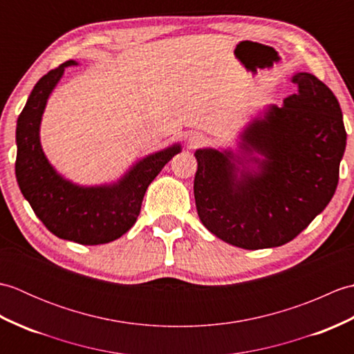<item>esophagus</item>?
I'll use <instances>...</instances> for the list:
<instances>
[{
	"instance_id": "obj_1",
	"label": "esophagus",
	"mask_w": 354,
	"mask_h": 354,
	"mask_svg": "<svg viewBox=\"0 0 354 354\" xmlns=\"http://www.w3.org/2000/svg\"><path fill=\"white\" fill-rule=\"evenodd\" d=\"M187 142H189L190 149H196V147L202 146L205 142V135L202 132H192L189 140H187Z\"/></svg>"
}]
</instances>
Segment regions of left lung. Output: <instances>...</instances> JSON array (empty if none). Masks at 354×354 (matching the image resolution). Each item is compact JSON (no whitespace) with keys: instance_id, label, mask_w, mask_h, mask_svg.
I'll return each mask as SVG.
<instances>
[{"instance_id":"obj_1","label":"left lung","mask_w":354,"mask_h":354,"mask_svg":"<svg viewBox=\"0 0 354 354\" xmlns=\"http://www.w3.org/2000/svg\"><path fill=\"white\" fill-rule=\"evenodd\" d=\"M283 106L269 104L239 132L236 150L194 152L201 222L223 242L263 250L290 242L332 201L347 145L335 94L310 73Z\"/></svg>"}]
</instances>
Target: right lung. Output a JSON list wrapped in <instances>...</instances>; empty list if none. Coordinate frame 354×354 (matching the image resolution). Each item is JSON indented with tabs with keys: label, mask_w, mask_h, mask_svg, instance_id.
Segmentation results:
<instances>
[{
	"label": "right lung",
	"mask_w": 354,
	"mask_h": 354,
	"mask_svg": "<svg viewBox=\"0 0 354 354\" xmlns=\"http://www.w3.org/2000/svg\"><path fill=\"white\" fill-rule=\"evenodd\" d=\"M68 61L35 85L17 122L15 173L19 190L35 214L56 237L80 245H102L122 237L137 222L150 183L183 150L175 142L135 161L117 181L80 185L53 167L41 146V122L50 95L62 79Z\"/></svg>",
	"instance_id": "obj_1"
}]
</instances>
